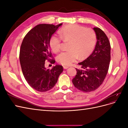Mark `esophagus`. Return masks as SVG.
<instances>
[{"mask_svg":"<svg viewBox=\"0 0 128 128\" xmlns=\"http://www.w3.org/2000/svg\"><path fill=\"white\" fill-rule=\"evenodd\" d=\"M69 67H68V66H64V69H67V68H68Z\"/></svg>","mask_w":128,"mask_h":128,"instance_id":"34e87169","label":"esophagus"}]
</instances>
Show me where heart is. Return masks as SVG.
<instances>
[{"instance_id": "obj_1", "label": "heart", "mask_w": 128, "mask_h": 128, "mask_svg": "<svg viewBox=\"0 0 128 128\" xmlns=\"http://www.w3.org/2000/svg\"><path fill=\"white\" fill-rule=\"evenodd\" d=\"M59 36L64 41H69L67 51L58 55L56 60L64 66H69L78 57L83 59L88 56L94 50L96 42L94 31L78 24H69L63 27L59 32ZM60 38L52 36L50 40V48L54 52L59 51L61 47Z\"/></svg>"}]
</instances>
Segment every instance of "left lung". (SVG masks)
<instances>
[{
  "mask_svg": "<svg viewBox=\"0 0 128 128\" xmlns=\"http://www.w3.org/2000/svg\"><path fill=\"white\" fill-rule=\"evenodd\" d=\"M97 42L94 51L81 62L80 69L76 68L77 74L72 80L78 90L89 92L97 89L103 83L109 68L110 45L106 34L99 28H94Z\"/></svg>",
  "mask_w": 128,
  "mask_h": 128,
  "instance_id": "1",
  "label": "left lung"
}]
</instances>
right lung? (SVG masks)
<instances>
[{
    "label": "right lung",
    "mask_w": 128,
    "mask_h": 128,
    "mask_svg": "<svg viewBox=\"0 0 128 128\" xmlns=\"http://www.w3.org/2000/svg\"><path fill=\"white\" fill-rule=\"evenodd\" d=\"M62 24H38L26 34L22 41L19 56L22 73L29 86L37 91L52 89L63 72L60 65H56L51 69L45 67V61H50L52 57L50 40ZM55 62L54 59L50 61L52 64Z\"/></svg>",
    "instance_id": "add662e5"
}]
</instances>
